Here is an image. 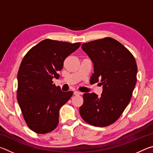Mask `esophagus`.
<instances>
[{"label": "esophagus", "instance_id": "34e87169", "mask_svg": "<svg viewBox=\"0 0 153 153\" xmlns=\"http://www.w3.org/2000/svg\"><path fill=\"white\" fill-rule=\"evenodd\" d=\"M74 94L76 95V96H78V95H79V94H82V93L78 92V91H75V92H74Z\"/></svg>", "mask_w": 153, "mask_h": 153}]
</instances>
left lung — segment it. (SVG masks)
I'll return each mask as SVG.
<instances>
[{
	"mask_svg": "<svg viewBox=\"0 0 153 153\" xmlns=\"http://www.w3.org/2000/svg\"><path fill=\"white\" fill-rule=\"evenodd\" d=\"M82 48L94 63L90 81H100L102 93H85L79 107L82 118L90 125L106 127L117 121L131 99L136 86L137 65L134 56L112 38L84 43Z\"/></svg>",
	"mask_w": 153,
	"mask_h": 153,
	"instance_id": "obj_1",
	"label": "left lung"
}]
</instances>
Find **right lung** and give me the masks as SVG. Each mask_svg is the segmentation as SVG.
<instances>
[{"mask_svg":"<svg viewBox=\"0 0 153 153\" xmlns=\"http://www.w3.org/2000/svg\"><path fill=\"white\" fill-rule=\"evenodd\" d=\"M81 43L46 39L27 52L17 74V98L27 126L37 134L54 130L59 123V109L73 92H62L53 84L67 56Z\"/></svg>","mask_w":153,"mask_h":153,"instance_id":"right-lung-1","label":"right lung"}]
</instances>
